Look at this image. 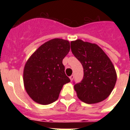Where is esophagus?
<instances>
[{
    "label": "esophagus",
    "mask_w": 130,
    "mask_h": 130,
    "mask_svg": "<svg viewBox=\"0 0 130 130\" xmlns=\"http://www.w3.org/2000/svg\"><path fill=\"white\" fill-rule=\"evenodd\" d=\"M73 78H74V75H72L70 77V79L71 81H73Z\"/></svg>",
    "instance_id": "34e87169"
}]
</instances>
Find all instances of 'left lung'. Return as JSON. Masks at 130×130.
Returning a JSON list of instances; mask_svg holds the SVG:
<instances>
[{"label":"left lung","instance_id":"obj_1","mask_svg":"<svg viewBox=\"0 0 130 130\" xmlns=\"http://www.w3.org/2000/svg\"><path fill=\"white\" fill-rule=\"evenodd\" d=\"M71 50L83 68V78L74 83L77 97L86 104L106 99L114 88L117 73L111 60L98 45L77 40L71 42Z\"/></svg>","mask_w":130,"mask_h":130}]
</instances>
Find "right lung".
Instances as JSON below:
<instances>
[{
	"label": "right lung",
	"mask_w": 130,
	"mask_h": 130,
	"mask_svg": "<svg viewBox=\"0 0 130 130\" xmlns=\"http://www.w3.org/2000/svg\"><path fill=\"white\" fill-rule=\"evenodd\" d=\"M70 49V42L55 38L43 43L26 62L23 81L26 92L38 104L48 105L57 100L66 76L62 60Z\"/></svg>",
	"instance_id": "obj_1"
}]
</instances>
